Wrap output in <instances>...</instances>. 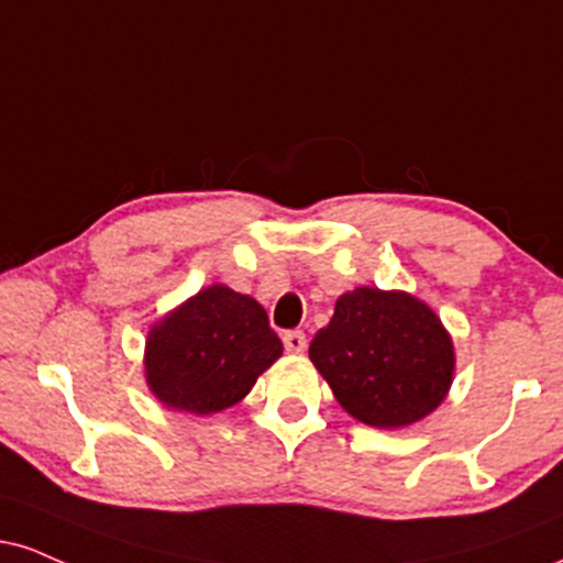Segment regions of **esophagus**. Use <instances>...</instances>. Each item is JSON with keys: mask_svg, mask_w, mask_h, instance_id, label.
<instances>
[{"mask_svg": "<svg viewBox=\"0 0 563 563\" xmlns=\"http://www.w3.org/2000/svg\"><path fill=\"white\" fill-rule=\"evenodd\" d=\"M283 343H286L288 354H303V349H307V335H303L301 330H290V333L283 335Z\"/></svg>", "mask_w": 563, "mask_h": 563, "instance_id": "obj_1", "label": "esophagus"}]
</instances>
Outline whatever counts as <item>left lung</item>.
I'll return each mask as SVG.
<instances>
[{
	"label": "left lung",
	"mask_w": 563,
	"mask_h": 563,
	"mask_svg": "<svg viewBox=\"0 0 563 563\" xmlns=\"http://www.w3.org/2000/svg\"><path fill=\"white\" fill-rule=\"evenodd\" d=\"M309 358L358 422L401 430L449 396L456 351L435 309L406 290L358 286L338 296Z\"/></svg>",
	"instance_id": "left-lung-1"
}]
</instances>
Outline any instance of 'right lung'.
Wrapping results in <instances>:
<instances>
[{
  "instance_id": "right-lung-1",
  "label": "right lung",
  "mask_w": 563,
  "mask_h": 563,
  "mask_svg": "<svg viewBox=\"0 0 563 563\" xmlns=\"http://www.w3.org/2000/svg\"><path fill=\"white\" fill-rule=\"evenodd\" d=\"M283 354L256 299L214 283L152 324L144 346L146 388L162 406L207 417L249 396Z\"/></svg>"
}]
</instances>
